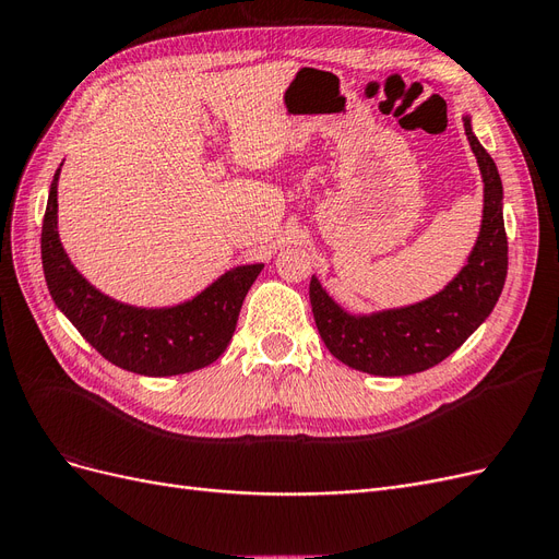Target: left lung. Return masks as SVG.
<instances>
[{
  "label": "left lung",
  "mask_w": 559,
  "mask_h": 559,
  "mask_svg": "<svg viewBox=\"0 0 559 559\" xmlns=\"http://www.w3.org/2000/svg\"><path fill=\"white\" fill-rule=\"evenodd\" d=\"M464 130L483 177V222L476 245L441 292L403 308L349 312L312 275L310 302L321 341L337 361L380 378L421 373L464 345L495 310L509 270L503 186L464 116Z\"/></svg>",
  "instance_id": "1"
}]
</instances>
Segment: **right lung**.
Segmentation results:
<instances>
[{
    "mask_svg": "<svg viewBox=\"0 0 559 559\" xmlns=\"http://www.w3.org/2000/svg\"><path fill=\"white\" fill-rule=\"evenodd\" d=\"M60 167L50 181L41 226L44 277L58 310L107 361L130 373L183 376L222 357L238 324L242 300L263 263L235 265L177 306L140 308L116 300L79 273L60 242Z\"/></svg>",
    "mask_w": 559,
    "mask_h": 559,
    "instance_id": "add662e5",
    "label": "right lung"
}]
</instances>
